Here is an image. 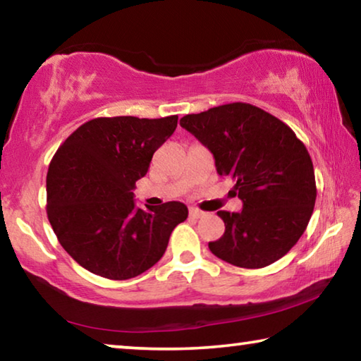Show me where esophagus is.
Segmentation results:
<instances>
[{
  "label": "esophagus",
  "instance_id": "34e87169",
  "mask_svg": "<svg viewBox=\"0 0 361 361\" xmlns=\"http://www.w3.org/2000/svg\"><path fill=\"white\" fill-rule=\"evenodd\" d=\"M204 215H205V212L195 209V207H191V209H189V216H192V218H202Z\"/></svg>",
  "mask_w": 361,
  "mask_h": 361
}]
</instances>
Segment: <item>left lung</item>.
<instances>
[{
    "label": "left lung",
    "instance_id": "1",
    "mask_svg": "<svg viewBox=\"0 0 361 361\" xmlns=\"http://www.w3.org/2000/svg\"><path fill=\"white\" fill-rule=\"evenodd\" d=\"M180 126L215 157L216 172L235 181L242 212H218L221 239L210 252L229 264L259 269L290 252L312 216V159L288 126L250 103L186 114Z\"/></svg>",
    "mask_w": 361,
    "mask_h": 361
}]
</instances>
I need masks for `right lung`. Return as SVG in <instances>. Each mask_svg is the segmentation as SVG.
<instances>
[{"instance_id": "1", "label": "right lung", "mask_w": 361, "mask_h": 361, "mask_svg": "<svg viewBox=\"0 0 361 361\" xmlns=\"http://www.w3.org/2000/svg\"><path fill=\"white\" fill-rule=\"evenodd\" d=\"M178 116L97 118L65 140L47 172V218L60 245L79 266L127 280L162 258L188 207L166 202L138 209L135 183L176 129Z\"/></svg>"}]
</instances>
